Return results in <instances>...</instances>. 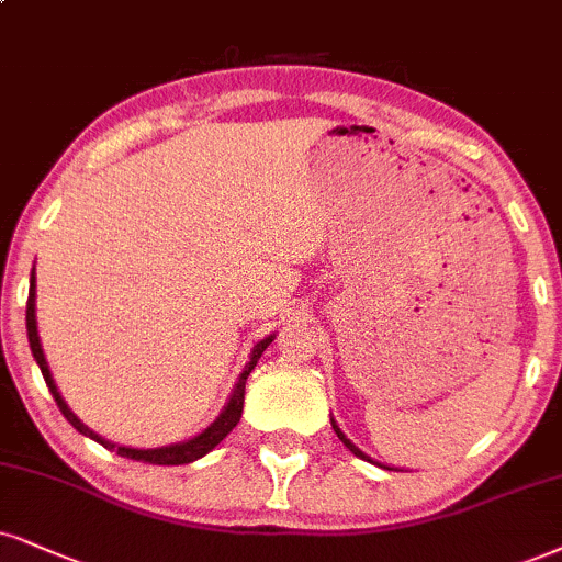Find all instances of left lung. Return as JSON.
<instances>
[{"label": "left lung", "mask_w": 562, "mask_h": 562, "mask_svg": "<svg viewBox=\"0 0 562 562\" xmlns=\"http://www.w3.org/2000/svg\"><path fill=\"white\" fill-rule=\"evenodd\" d=\"M330 425H334V432L338 435V440H341V442H344V446L351 450V453H355V456H359V459H364V461H372V459H370V456H364V453H362V450H359V448L355 446V442H351L349 438H346V435L341 432V429H338V425H336V422H334V419H330Z\"/></svg>", "instance_id": "8db88e82"}]
</instances>
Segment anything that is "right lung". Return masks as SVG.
<instances>
[{
  "mask_svg": "<svg viewBox=\"0 0 562 562\" xmlns=\"http://www.w3.org/2000/svg\"><path fill=\"white\" fill-rule=\"evenodd\" d=\"M25 328H27V341H31V351H33V359H36L38 367H41V375H44L48 391H52L54 401H57L59 412L65 414V419L78 429L80 435H86V438L101 442L103 448L109 450H116V456H124V459H133V461H145V463H156V467H179V463H192L198 459H203L205 453H211L213 448L218 446L221 440L226 438L228 432H232L234 427H237V422L241 417V406H245V383H247V375L255 370V364H258V359L262 357V351L268 349L270 341H273V336L262 338L252 346V355H249V362L245 364V370H241V375L237 380V385H234L232 396H228L224 412L218 414L216 422H213L211 427L203 429V432L195 435L192 440H184V442H175V446H164V448H148V450H140V448H124V446H114V442L103 440L101 435H95L93 429H88L82 422L75 417L72 408L65 404V398H61V393L57 391V383H54L52 372H48V364H46V357H44V349H41V341H38V328H36V279L31 276V292H27V307H25Z\"/></svg>",
  "mask_w": 562,
  "mask_h": 562,
  "instance_id": "1",
  "label": "right lung"
}]
</instances>
